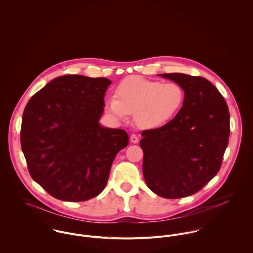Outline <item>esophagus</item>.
<instances>
[{
	"mask_svg": "<svg viewBox=\"0 0 253 253\" xmlns=\"http://www.w3.org/2000/svg\"><path fill=\"white\" fill-rule=\"evenodd\" d=\"M129 139H130V142H131V143H134V144L138 143V140H139V139H138V137H137L135 134H131Z\"/></svg>",
	"mask_w": 253,
	"mask_h": 253,
	"instance_id": "esophagus-1",
	"label": "esophagus"
}]
</instances>
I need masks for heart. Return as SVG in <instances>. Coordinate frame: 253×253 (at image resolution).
I'll use <instances>...</instances> for the list:
<instances>
[{
	"instance_id": "b5f03b06",
	"label": "heart",
	"mask_w": 253,
	"mask_h": 253,
	"mask_svg": "<svg viewBox=\"0 0 253 253\" xmlns=\"http://www.w3.org/2000/svg\"><path fill=\"white\" fill-rule=\"evenodd\" d=\"M184 91L176 83H162L140 77L125 80L109 96L105 107L117 121H126L134 114V123L143 129H158L167 126L178 114Z\"/></svg>"
}]
</instances>
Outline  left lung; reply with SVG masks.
<instances>
[{
  "mask_svg": "<svg viewBox=\"0 0 253 253\" xmlns=\"http://www.w3.org/2000/svg\"><path fill=\"white\" fill-rule=\"evenodd\" d=\"M179 84L184 101L167 126L142 131L143 175L160 197L179 199L200 191L216 175L230 135L227 103L207 79L159 74Z\"/></svg>",
  "mask_w": 253,
  "mask_h": 253,
  "instance_id": "8db88e82",
  "label": "left lung"
}]
</instances>
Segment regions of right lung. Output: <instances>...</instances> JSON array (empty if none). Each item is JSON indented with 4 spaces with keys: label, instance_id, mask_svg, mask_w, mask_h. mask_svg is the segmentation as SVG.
Instances as JSON below:
<instances>
[{
    "label": "right lung",
    "instance_id": "add662e5",
    "mask_svg": "<svg viewBox=\"0 0 253 253\" xmlns=\"http://www.w3.org/2000/svg\"><path fill=\"white\" fill-rule=\"evenodd\" d=\"M106 78L65 75L28 101L20 142L32 178L52 197L84 202L105 188L116 155L128 144L121 128L100 125Z\"/></svg>",
    "mask_w": 253,
    "mask_h": 253
}]
</instances>
